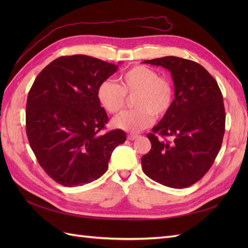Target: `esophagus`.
Masks as SVG:
<instances>
[{
	"mask_svg": "<svg viewBox=\"0 0 248 248\" xmlns=\"http://www.w3.org/2000/svg\"><path fill=\"white\" fill-rule=\"evenodd\" d=\"M139 138V136H137V134H129L128 137H127V139H128L129 140H137Z\"/></svg>",
	"mask_w": 248,
	"mask_h": 248,
	"instance_id": "1",
	"label": "esophagus"
}]
</instances>
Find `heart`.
<instances>
[{"mask_svg":"<svg viewBox=\"0 0 248 248\" xmlns=\"http://www.w3.org/2000/svg\"><path fill=\"white\" fill-rule=\"evenodd\" d=\"M119 85L110 79L101 81L96 96L101 107L110 114L121 110L126 95L137 94L133 101L136 109L126 110L112 119L111 125L119 130L138 133L148 128L156 117H163L174 102V87L170 79L158 77L146 66H134L122 73Z\"/></svg>","mask_w":248,"mask_h":248,"instance_id":"b5f03b06","label":"heart"}]
</instances>
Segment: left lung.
I'll return each mask as SVG.
<instances>
[{
	"mask_svg": "<svg viewBox=\"0 0 248 248\" xmlns=\"http://www.w3.org/2000/svg\"><path fill=\"white\" fill-rule=\"evenodd\" d=\"M142 63L168 69L175 86L170 109L147 136L152 147L141 157L142 170L164 186L185 188L204 177L220 150L226 126L221 91L211 74L190 60L170 56Z\"/></svg>",
	"mask_w": 248,
	"mask_h": 248,
	"instance_id": "left-lung-1",
	"label": "left lung"
}]
</instances>
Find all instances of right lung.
Here are the masks:
<instances>
[{
    "label": "right lung",
    "mask_w": 248,
    "mask_h": 248,
    "mask_svg": "<svg viewBox=\"0 0 248 248\" xmlns=\"http://www.w3.org/2000/svg\"><path fill=\"white\" fill-rule=\"evenodd\" d=\"M118 65L85 55L60 57L30 90L26 128L30 146L46 174L59 184L91 183L107 171L123 130L100 133L108 121L96 92Z\"/></svg>",
    "instance_id": "add662e5"
}]
</instances>
